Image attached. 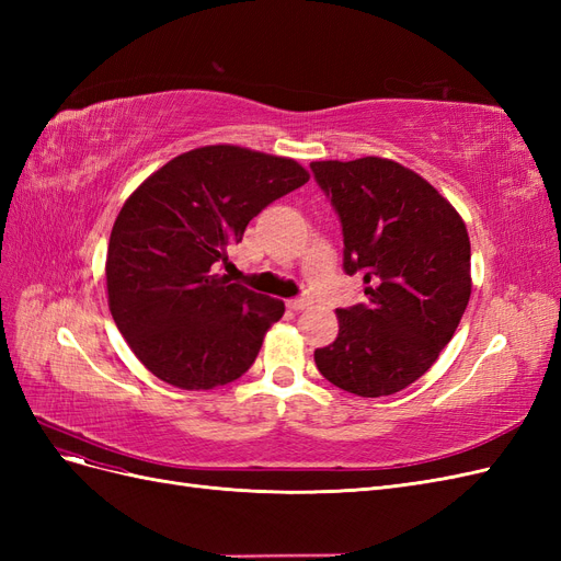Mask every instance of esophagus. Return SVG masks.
Listing matches in <instances>:
<instances>
[{
	"label": "esophagus",
	"instance_id": "obj_1",
	"mask_svg": "<svg viewBox=\"0 0 561 561\" xmlns=\"http://www.w3.org/2000/svg\"><path fill=\"white\" fill-rule=\"evenodd\" d=\"M309 307H313V299L311 297H299V299L287 301V309H293V311H304V309H309Z\"/></svg>",
	"mask_w": 561,
	"mask_h": 561
}]
</instances>
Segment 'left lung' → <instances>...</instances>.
Listing matches in <instances>:
<instances>
[{
	"mask_svg": "<svg viewBox=\"0 0 561 561\" xmlns=\"http://www.w3.org/2000/svg\"><path fill=\"white\" fill-rule=\"evenodd\" d=\"M344 231V271L367 304L339 309V334L313 358L320 375L360 398L393 396L426 375L468 307L470 239L461 215L398 161H313Z\"/></svg>",
	"mask_w": 561,
	"mask_h": 561,
	"instance_id": "1",
	"label": "left lung"
}]
</instances>
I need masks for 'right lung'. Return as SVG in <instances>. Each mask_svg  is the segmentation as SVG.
<instances>
[{
  "instance_id": "obj_1",
  "label": "right lung",
  "mask_w": 561,
  "mask_h": 561,
  "mask_svg": "<svg viewBox=\"0 0 561 561\" xmlns=\"http://www.w3.org/2000/svg\"><path fill=\"white\" fill-rule=\"evenodd\" d=\"M307 182L295 159L208 145L168 161L126 198L107 248V301L151 375L182 390L245 375L285 304L217 271L252 217Z\"/></svg>"
}]
</instances>
